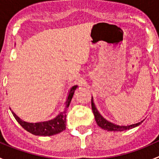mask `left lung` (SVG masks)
<instances>
[{"mask_svg": "<svg viewBox=\"0 0 159 159\" xmlns=\"http://www.w3.org/2000/svg\"><path fill=\"white\" fill-rule=\"evenodd\" d=\"M91 108H92L93 113H94V118H95V121L96 122H97L98 125L100 128H102V129L105 130V131H126V130L134 129V128L140 125L144 121V120H142V121H141L140 122L135 123V124L129 125H118L114 124V123L111 122V121H108V120H106L105 118H103V116L99 113V111H98L97 108H96L95 105H94V103L93 97L91 98Z\"/></svg>", "mask_w": 159, "mask_h": 159, "instance_id": "left-lung-1", "label": "left lung"}]
</instances>
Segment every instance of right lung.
I'll return each mask as SVG.
<instances>
[{"mask_svg":"<svg viewBox=\"0 0 159 159\" xmlns=\"http://www.w3.org/2000/svg\"><path fill=\"white\" fill-rule=\"evenodd\" d=\"M78 88V85H74L70 88L69 92L68 94V97L65 102V106L62 111L59 112L58 115L55 118L48 121H40L36 123L27 122L20 119L14 111H11L13 115L17 120V122L21 125L26 131L34 135L38 136H51L54 134H58L66 129V112L69 107L72 97L74 95L75 89Z\"/></svg>","mask_w":159,"mask_h":159,"instance_id":"1","label":"right lung"}]
</instances>
